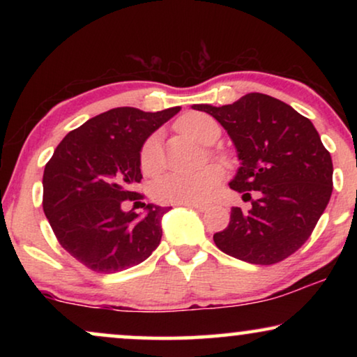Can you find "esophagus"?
<instances>
[{"instance_id":"esophagus-1","label":"esophagus","mask_w":357,"mask_h":357,"mask_svg":"<svg viewBox=\"0 0 357 357\" xmlns=\"http://www.w3.org/2000/svg\"><path fill=\"white\" fill-rule=\"evenodd\" d=\"M185 206L195 208L199 213H204V211H208V209H209V204L208 203H190V204H185Z\"/></svg>"}]
</instances>
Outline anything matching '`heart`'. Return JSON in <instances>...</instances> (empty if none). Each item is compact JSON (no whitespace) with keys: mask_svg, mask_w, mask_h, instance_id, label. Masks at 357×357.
Returning <instances> with one entry per match:
<instances>
[{"mask_svg":"<svg viewBox=\"0 0 357 357\" xmlns=\"http://www.w3.org/2000/svg\"><path fill=\"white\" fill-rule=\"evenodd\" d=\"M177 128L188 138L202 144H211L218 139L219 126L211 116L192 112L180 116ZM162 158L158 144V138L151 136L141 148L139 165L144 174H155L160 169ZM222 180V170L218 165H204L188 172H169L160 175L151 187L153 198L159 203L190 204L203 203L211 197Z\"/></svg>","mask_w":357,"mask_h":357,"instance_id":"heart-1","label":"heart"}]
</instances>
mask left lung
<instances>
[{"mask_svg": "<svg viewBox=\"0 0 357 357\" xmlns=\"http://www.w3.org/2000/svg\"><path fill=\"white\" fill-rule=\"evenodd\" d=\"M192 109L214 116L236 146L241 167L231 188L252 208L231 209L213 236L219 250L253 265H273L310 237L333 190V162L315 126L291 105L250 92L234 104Z\"/></svg>", "mask_w": 357, "mask_h": 357, "instance_id": "left-lung-1", "label": "left lung"}]
</instances>
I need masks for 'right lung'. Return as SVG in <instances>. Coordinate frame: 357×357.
I'll list each match as a JSON object with an SVG mask.
<instances>
[{"mask_svg": "<svg viewBox=\"0 0 357 357\" xmlns=\"http://www.w3.org/2000/svg\"><path fill=\"white\" fill-rule=\"evenodd\" d=\"M180 107L143 112L116 107L87 120L56 146L43 170V213L61 247L92 271L116 273L144 261L162 237L170 208L144 204L125 211L139 183L144 141Z\"/></svg>", "mask_w": 357, "mask_h": 357, "instance_id": "right-lung-1", "label": "right lung"}]
</instances>
